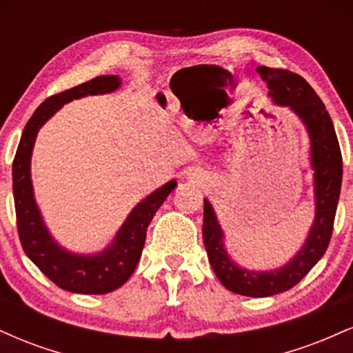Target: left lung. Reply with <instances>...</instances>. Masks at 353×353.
Segmentation results:
<instances>
[{"label": "left lung", "instance_id": "1", "mask_svg": "<svg viewBox=\"0 0 353 353\" xmlns=\"http://www.w3.org/2000/svg\"><path fill=\"white\" fill-rule=\"evenodd\" d=\"M269 94L281 106H290L302 117L310 134L315 177V221L309 239L292 262L272 272H250L230 262L222 245V230L212 205L204 199L202 237L210 265L230 292L247 297H270L292 289L322 259L330 244L342 185V152L325 104L302 76L289 70L257 68Z\"/></svg>", "mask_w": 353, "mask_h": 353}]
</instances>
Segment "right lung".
Listing matches in <instances>:
<instances>
[{
    "mask_svg": "<svg viewBox=\"0 0 353 353\" xmlns=\"http://www.w3.org/2000/svg\"><path fill=\"white\" fill-rule=\"evenodd\" d=\"M117 76L98 78L52 94L30 117L19 141L13 161V196L16 225L23 250L41 272L56 285L74 294H108L119 289L134 272L145 242V232L154 214L165 197L176 188V181L168 182L156 192L137 204L129 214L111 245L92 257H81L63 250L54 244L43 224L36 208L31 185V151L38 129L54 114L64 103L88 94H104L119 88Z\"/></svg>",
    "mask_w": 353,
    "mask_h": 353,
    "instance_id": "right-lung-1",
    "label": "right lung"
}]
</instances>
